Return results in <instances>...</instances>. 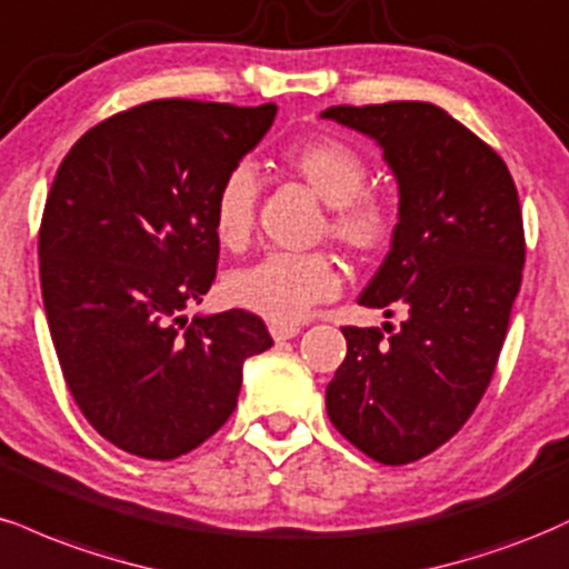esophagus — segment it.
Returning <instances> with one entry per match:
<instances>
[{"mask_svg": "<svg viewBox=\"0 0 569 569\" xmlns=\"http://www.w3.org/2000/svg\"><path fill=\"white\" fill-rule=\"evenodd\" d=\"M269 332H271V338L277 340V343H282V340L296 338L300 332V327H296V325H271Z\"/></svg>", "mask_w": 569, "mask_h": 569, "instance_id": "obj_1", "label": "esophagus"}]
</instances>
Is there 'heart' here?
<instances>
[{
  "label": "heart",
  "instance_id": "b5f03b06",
  "mask_svg": "<svg viewBox=\"0 0 569 569\" xmlns=\"http://www.w3.org/2000/svg\"><path fill=\"white\" fill-rule=\"evenodd\" d=\"M282 164L330 207L327 233L343 250L372 258L391 242V207L365 191L370 172L351 146L330 138L300 140L282 151ZM256 202L252 167H233L212 197V231L226 250H242L250 242ZM338 290L340 271L325 252H269L226 277V298L273 325L298 322L317 303L336 298Z\"/></svg>",
  "mask_w": 569,
  "mask_h": 569
}]
</instances>
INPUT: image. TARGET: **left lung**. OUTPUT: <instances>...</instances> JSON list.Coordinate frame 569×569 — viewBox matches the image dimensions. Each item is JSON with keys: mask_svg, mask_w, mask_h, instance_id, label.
<instances>
[{"mask_svg": "<svg viewBox=\"0 0 569 569\" xmlns=\"http://www.w3.org/2000/svg\"><path fill=\"white\" fill-rule=\"evenodd\" d=\"M322 119L383 149L399 183L391 250L359 306L402 313L397 330L343 327L327 416L386 466L429 456L456 437L490 386L513 298L525 229L503 159L433 103L330 106Z\"/></svg>", "mask_w": 569, "mask_h": 569, "instance_id": "obj_1", "label": "left lung"}]
</instances>
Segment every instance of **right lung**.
<instances>
[{
    "mask_svg": "<svg viewBox=\"0 0 569 569\" xmlns=\"http://www.w3.org/2000/svg\"><path fill=\"white\" fill-rule=\"evenodd\" d=\"M277 106L164 98L87 130L58 167L39 229L47 325L73 402L149 460L186 456L229 420L263 319L193 317L216 282L212 197Z\"/></svg>",
    "mask_w": 569,
    "mask_h": 569,
    "instance_id": "1",
    "label": "right lung"
}]
</instances>
